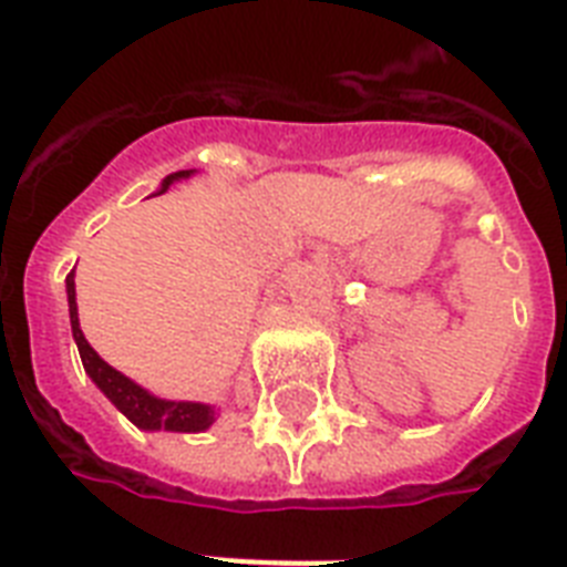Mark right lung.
I'll return each mask as SVG.
<instances>
[{
	"label": "right lung",
	"mask_w": 567,
	"mask_h": 567,
	"mask_svg": "<svg viewBox=\"0 0 567 567\" xmlns=\"http://www.w3.org/2000/svg\"><path fill=\"white\" fill-rule=\"evenodd\" d=\"M197 168L188 172H174L159 183L154 195H163L165 188L179 183V179L195 177ZM66 302H69V323H72V338L81 352V363H84L86 375L92 384L107 395L110 402L116 404V411L131 419L140 431H172V434H200L209 431L218 419V408L204 402H174V399H159L133 379H127L116 367H110L95 349L86 343L84 331H81V320H78V299H75V270L66 276Z\"/></svg>",
	"instance_id": "1"
}]
</instances>
